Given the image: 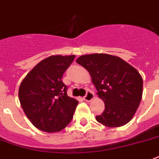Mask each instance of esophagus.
I'll return each instance as SVG.
<instances>
[{"label": "esophagus", "mask_w": 159, "mask_h": 159, "mask_svg": "<svg viewBox=\"0 0 159 159\" xmlns=\"http://www.w3.org/2000/svg\"><path fill=\"white\" fill-rule=\"evenodd\" d=\"M94 97H95L94 93H93L92 91H90V90H88L86 93V95H85V96L84 97V99L85 101H92L93 99H94Z\"/></svg>", "instance_id": "obj_1"}]
</instances>
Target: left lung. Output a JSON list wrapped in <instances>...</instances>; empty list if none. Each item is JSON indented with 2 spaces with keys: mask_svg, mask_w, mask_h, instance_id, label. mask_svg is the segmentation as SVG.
Here are the masks:
<instances>
[{
  "mask_svg": "<svg viewBox=\"0 0 159 159\" xmlns=\"http://www.w3.org/2000/svg\"><path fill=\"white\" fill-rule=\"evenodd\" d=\"M76 63L88 70L98 96L105 102L96 120L108 127L128 123L143 96V78L135 68L119 57L107 53L82 55Z\"/></svg>",
  "mask_w": 159,
  "mask_h": 159,
  "instance_id": "1",
  "label": "left lung"
}]
</instances>
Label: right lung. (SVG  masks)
I'll use <instances>...</instances> for the list:
<instances>
[{"label": "right lung", "instance_id": "1", "mask_svg": "<svg viewBox=\"0 0 159 159\" xmlns=\"http://www.w3.org/2000/svg\"><path fill=\"white\" fill-rule=\"evenodd\" d=\"M75 55H52L39 62L21 81L19 101L27 117L38 129L56 132L71 120L78 101L67 95L64 73Z\"/></svg>", "mask_w": 159, "mask_h": 159}]
</instances>
